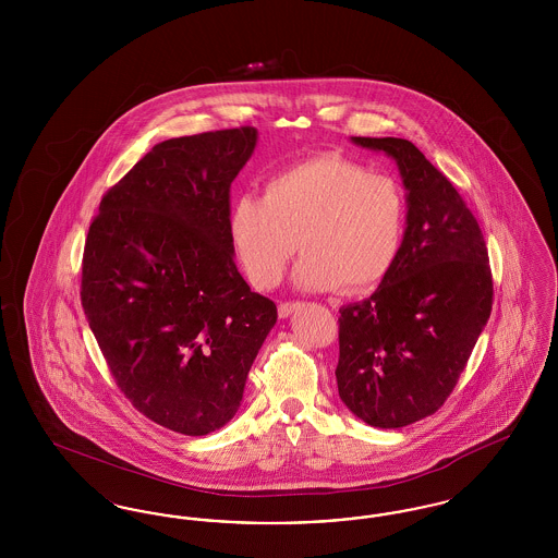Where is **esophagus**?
Returning <instances> with one entry per match:
<instances>
[{
  "mask_svg": "<svg viewBox=\"0 0 558 558\" xmlns=\"http://www.w3.org/2000/svg\"><path fill=\"white\" fill-rule=\"evenodd\" d=\"M299 307V303L296 301H284V303H280L278 305V314H280V318H289L294 314V310Z\"/></svg>",
  "mask_w": 558,
  "mask_h": 558,
  "instance_id": "1",
  "label": "esophagus"
}]
</instances>
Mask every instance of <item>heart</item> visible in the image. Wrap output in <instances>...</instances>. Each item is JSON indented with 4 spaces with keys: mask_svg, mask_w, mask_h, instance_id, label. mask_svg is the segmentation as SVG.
Masks as SVG:
<instances>
[{
    "mask_svg": "<svg viewBox=\"0 0 558 558\" xmlns=\"http://www.w3.org/2000/svg\"><path fill=\"white\" fill-rule=\"evenodd\" d=\"M405 192L389 173L337 153L274 173L264 196L236 201L230 234L240 266L259 289L280 282L299 244L294 282L307 291L357 294L396 266L405 230Z\"/></svg>",
    "mask_w": 558,
    "mask_h": 558,
    "instance_id": "heart-1",
    "label": "heart"
}]
</instances>
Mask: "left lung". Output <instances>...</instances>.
Listing matches in <instances>:
<instances>
[{
	"label": "left lung",
	"mask_w": 558,
	"mask_h": 558,
	"mask_svg": "<svg viewBox=\"0 0 558 558\" xmlns=\"http://www.w3.org/2000/svg\"><path fill=\"white\" fill-rule=\"evenodd\" d=\"M396 159L405 203L398 262L368 299L341 307L337 385L364 423L399 428L450 398L494 303L477 219L425 155L401 137H351Z\"/></svg>",
	"instance_id": "8db88e82"
}]
</instances>
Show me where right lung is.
I'll return each instance as SVG.
<instances>
[{
	"label": "right lung",
	"mask_w": 558,
	"mask_h": 558,
	"mask_svg": "<svg viewBox=\"0 0 558 558\" xmlns=\"http://www.w3.org/2000/svg\"><path fill=\"white\" fill-rule=\"evenodd\" d=\"M255 128L157 144L108 190L81 266V305L133 408L182 435H207L239 410L276 303L234 264L230 186Z\"/></svg>",
	"instance_id": "add662e5"
}]
</instances>
